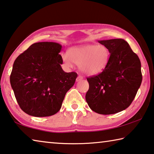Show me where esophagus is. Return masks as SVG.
<instances>
[{
	"instance_id": "1",
	"label": "esophagus",
	"mask_w": 154,
	"mask_h": 154,
	"mask_svg": "<svg viewBox=\"0 0 154 154\" xmlns=\"http://www.w3.org/2000/svg\"><path fill=\"white\" fill-rule=\"evenodd\" d=\"M82 79H83L82 76H81V75H79L76 79V82H79V81H80V80H82Z\"/></svg>"
}]
</instances>
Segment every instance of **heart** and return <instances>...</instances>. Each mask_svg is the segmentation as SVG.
<instances>
[{"label": "heart", "mask_w": 154, "mask_h": 154, "mask_svg": "<svg viewBox=\"0 0 154 154\" xmlns=\"http://www.w3.org/2000/svg\"><path fill=\"white\" fill-rule=\"evenodd\" d=\"M68 55H63V61L68 67L74 63L80 65L83 74L96 75L102 73L110 60V51L104 45L85 44L72 47L68 50Z\"/></svg>", "instance_id": "b5f03b06"}]
</instances>
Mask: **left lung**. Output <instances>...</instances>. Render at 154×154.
<instances>
[{"instance_id":"obj_1","label":"left lung","mask_w":154,"mask_h":154,"mask_svg":"<svg viewBox=\"0 0 154 154\" xmlns=\"http://www.w3.org/2000/svg\"><path fill=\"white\" fill-rule=\"evenodd\" d=\"M98 42L109 50L110 60L102 73L87 78L89 89L85 99L93 111L115 114L126 109L137 95L142 82L140 61L124 39Z\"/></svg>"}]
</instances>
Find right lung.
Wrapping results in <instances>:
<instances>
[{"mask_svg":"<svg viewBox=\"0 0 154 154\" xmlns=\"http://www.w3.org/2000/svg\"><path fill=\"white\" fill-rule=\"evenodd\" d=\"M61 48L56 42L35 43L15 60L10 83L26 114L37 117L56 114L74 86L78 74L63 70Z\"/></svg>","mask_w":154,"mask_h":154,"instance_id":"obj_1","label":"right lung"}]
</instances>
